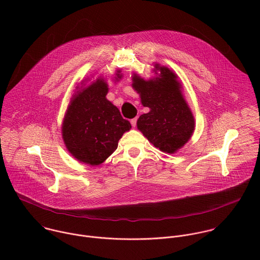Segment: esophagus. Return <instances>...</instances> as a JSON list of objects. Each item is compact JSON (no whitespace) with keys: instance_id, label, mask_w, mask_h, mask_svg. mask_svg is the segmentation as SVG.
I'll return each mask as SVG.
<instances>
[{"instance_id":"34e87169","label":"esophagus","mask_w":260,"mask_h":260,"mask_svg":"<svg viewBox=\"0 0 260 260\" xmlns=\"http://www.w3.org/2000/svg\"><path fill=\"white\" fill-rule=\"evenodd\" d=\"M137 120H138V118H137V117H135V118L131 119V123H132V125H133L134 127L137 125Z\"/></svg>"}]
</instances>
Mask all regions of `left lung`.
Returning <instances> with one entry per match:
<instances>
[{
  "label": "left lung",
  "mask_w": 260,
  "mask_h": 260,
  "mask_svg": "<svg viewBox=\"0 0 260 260\" xmlns=\"http://www.w3.org/2000/svg\"><path fill=\"white\" fill-rule=\"evenodd\" d=\"M159 69L161 78L155 80L145 81L134 76L133 87L140 93L143 106L150 108L149 112L139 117L137 125L159 150L174 153L190 139L194 119L175 74L168 68Z\"/></svg>",
  "instance_id": "obj_1"
}]
</instances>
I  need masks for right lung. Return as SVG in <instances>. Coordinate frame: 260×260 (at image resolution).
I'll return each mask as SVG.
<instances>
[{
  "instance_id": "1",
  "label": "right lung",
  "mask_w": 260,
  "mask_h": 260,
  "mask_svg": "<svg viewBox=\"0 0 260 260\" xmlns=\"http://www.w3.org/2000/svg\"><path fill=\"white\" fill-rule=\"evenodd\" d=\"M117 77L120 78L119 74ZM107 92V83L98 79L72 100L63 120L62 138L68 150L91 166L102 164L112 154L123 133L132 127L106 99Z\"/></svg>"
}]
</instances>
